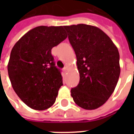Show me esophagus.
I'll use <instances>...</instances> for the list:
<instances>
[{"mask_svg":"<svg viewBox=\"0 0 134 134\" xmlns=\"http://www.w3.org/2000/svg\"><path fill=\"white\" fill-rule=\"evenodd\" d=\"M63 71H64L65 73H66V72H67V67H64V68H63Z\"/></svg>","mask_w":134,"mask_h":134,"instance_id":"esophagus-1","label":"esophagus"}]
</instances>
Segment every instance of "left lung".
<instances>
[{"label": "left lung", "mask_w": 134, "mask_h": 134, "mask_svg": "<svg viewBox=\"0 0 134 134\" xmlns=\"http://www.w3.org/2000/svg\"><path fill=\"white\" fill-rule=\"evenodd\" d=\"M75 51L79 83L71 95L78 106L94 110L108 99L120 74V54L107 35L97 27L86 24L64 26Z\"/></svg>", "instance_id": "8db88e82"}]
</instances>
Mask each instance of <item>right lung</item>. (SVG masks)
I'll return each instance as SVG.
<instances>
[{"label": "right lung", "mask_w": 134, "mask_h": 134, "mask_svg": "<svg viewBox=\"0 0 134 134\" xmlns=\"http://www.w3.org/2000/svg\"><path fill=\"white\" fill-rule=\"evenodd\" d=\"M67 37L63 26H38L26 32L12 49L7 65L12 86L32 109L46 110L55 102L63 84L51 49Z\"/></svg>", "instance_id": "right-lung-1"}]
</instances>
